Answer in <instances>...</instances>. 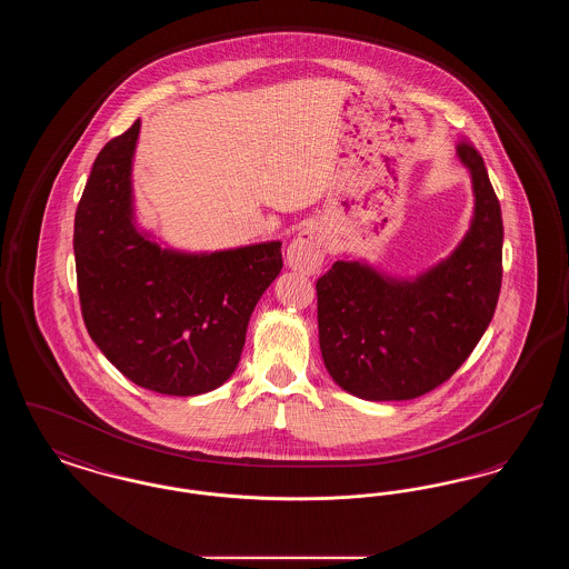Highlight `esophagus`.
I'll use <instances>...</instances> for the list:
<instances>
[{
	"instance_id": "esophagus-1",
	"label": "esophagus",
	"mask_w": 569,
	"mask_h": 569,
	"mask_svg": "<svg viewBox=\"0 0 569 569\" xmlns=\"http://www.w3.org/2000/svg\"><path fill=\"white\" fill-rule=\"evenodd\" d=\"M325 253L326 239L322 230L316 226H307L288 244V264L295 271L313 274L322 267Z\"/></svg>"
}]
</instances>
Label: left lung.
Here are the masks:
<instances>
[{
	"label": "left lung",
	"mask_w": 569,
	"mask_h": 569,
	"mask_svg": "<svg viewBox=\"0 0 569 569\" xmlns=\"http://www.w3.org/2000/svg\"><path fill=\"white\" fill-rule=\"evenodd\" d=\"M476 213L455 253L413 281L335 262L318 283L326 369L353 397L407 401L457 373L487 330L501 290L503 221L480 151L462 138Z\"/></svg>",
	"instance_id": "8db88e82"
}]
</instances>
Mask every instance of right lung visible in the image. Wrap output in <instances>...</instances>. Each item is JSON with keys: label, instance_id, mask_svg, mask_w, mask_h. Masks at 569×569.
<instances>
[{"label": "right lung", "instance_id": "right-lung-1", "mask_svg": "<svg viewBox=\"0 0 569 569\" xmlns=\"http://www.w3.org/2000/svg\"><path fill=\"white\" fill-rule=\"evenodd\" d=\"M140 119L98 153L74 217L82 320L110 362L153 392L193 397L230 378L256 302L281 271V243L190 256L132 221Z\"/></svg>", "mask_w": 569, "mask_h": 569}]
</instances>
